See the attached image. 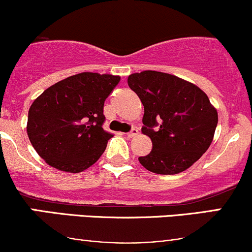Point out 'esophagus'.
<instances>
[{"label":"esophagus","mask_w":252,"mask_h":252,"mask_svg":"<svg viewBox=\"0 0 252 252\" xmlns=\"http://www.w3.org/2000/svg\"><path fill=\"white\" fill-rule=\"evenodd\" d=\"M137 134H138V130H137V129H132L131 131L126 134V136H128L129 138H132V137H135V136L137 135Z\"/></svg>","instance_id":"obj_1"}]
</instances>
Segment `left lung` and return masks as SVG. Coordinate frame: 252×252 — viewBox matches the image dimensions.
<instances>
[{
    "label": "left lung",
    "instance_id": "left-lung-1",
    "mask_svg": "<svg viewBox=\"0 0 252 252\" xmlns=\"http://www.w3.org/2000/svg\"><path fill=\"white\" fill-rule=\"evenodd\" d=\"M128 84L143 104L142 132L153 142L152 152L138 158L140 163L163 175L189 168L209 149L218 123L207 94L193 83L158 71L130 74ZM158 120L160 128L155 132Z\"/></svg>",
    "mask_w": 252,
    "mask_h": 252
}]
</instances>
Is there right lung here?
Returning a JSON list of instances; mask_svg holds the SVG:
<instances>
[{
  "label": "right lung",
  "instance_id": "1",
  "mask_svg": "<svg viewBox=\"0 0 252 252\" xmlns=\"http://www.w3.org/2000/svg\"><path fill=\"white\" fill-rule=\"evenodd\" d=\"M120 76L83 72L46 89L28 111L27 134L40 158L67 173L88 169L111 134L103 129L104 102Z\"/></svg>",
  "mask_w": 252,
  "mask_h": 252
}]
</instances>
